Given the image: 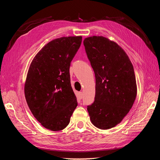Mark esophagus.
<instances>
[{"mask_svg":"<svg viewBox=\"0 0 160 160\" xmlns=\"http://www.w3.org/2000/svg\"><path fill=\"white\" fill-rule=\"evenodd\" d=\"M79 98H80V99H82V98H83V92H82V91L79 92Z\"/></svg>","mask_w":160,"mask_h":160,"instance_id":"34e87169","label":"esophagus"}]
</instances>
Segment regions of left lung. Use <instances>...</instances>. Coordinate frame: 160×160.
Returning a JSON list of instances; mask_svg holds the SVG:
<instances>
[{
  "label": "left lung",
  "instance_id": "obj_1",
  "mask_svg": "<svg viewBox=\"0 0 160 160\" xmlns=\"http://www.w3.org/2000/svg\"><path fill=\"white\" fill-rule=\"evenodd\" d=\"M85 49L95 76L94 102L88 106L91 123L101 129L119 124L137 95L133 67L125 52L108 38H85Z\"/></svg>",
  "mask_w": 160,
  "mask_h": 160
}]
</instances>
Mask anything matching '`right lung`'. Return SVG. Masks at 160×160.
I'll return each instance as SVG.
<instances>
[{
  "mask_svg": "<svg viewBox=\"0 0 160 160\" xmlns=\"http://www.w3.org/2000/svg\"><path fill=\"white\" fill-rule=\"evenodd\" d=\"M81 41V36L50 41L34 57L28 69L27 103L38 122L51 131L65 129L77 106L69 68Z\"/></svg>",
  "mask_w": 160,
  "mask_h": 160,
  "instance_id": "obj_1",
  "label": "right lung"
}]
</instances>
